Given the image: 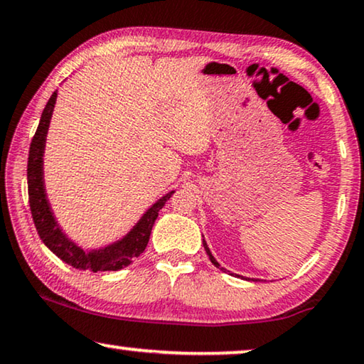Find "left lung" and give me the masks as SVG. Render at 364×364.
Masks as SVG:
<instances>
[{
  "label": "left lung",
  "instance_id": "obj_1",
  "mask_svg": "<svg viewBox=\"0 0 364 364\" xmlns=\"http://www.w3.org/2000/svg\"><path fill=\"white\" fill-rule=\"evenodd\" d=\"M203 245H204V249H206V254L209 255V260H211V262H213L214 265H216V267H218V269H221V270H226V269H223V267H221V265H219V262H218V260H216V259H214V255L211 254V250H209V247H208V244H206V240H204V239H203ZM237 277H239V275H237Z\"/></svg>",
  "mask_w": 364,
  "mask_h": 364
}]
</instances>
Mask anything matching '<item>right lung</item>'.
Wrapping results in <instances>:
<instances>
[{
    "instance_id": "obj_1",
    "label": "right lung",
    "mask_w": 364,
    "mask_h": 364,
    "mask_svg": "<svg viewBox=\"0 0 364 364\" xmlns=\"http://www.w3.org/2000/svg\"><path fill=\"white\" fill-rule=\"evenodd\" d=\"M58 99V90L50 95L46 104L43 115H41L38 130H36L33 141L29 146L28 158V193L29 206L33 221L39 237L53 252L65 264L73 265L79 270H92V272H107V270H120L129 267L133 259L138 257L145 250L148 239H150L151 228L155 224L158 213L165 206V203L171 198L175 191H170L165 196L158 199L148 211L143 214L140 221L133 226L132 231L124 235L117 242L105 245L102 249L84 250L77 244L73 242L55 221L53 209L49 206L48 194L44 189V171H43V156L46 146V136H48L50 117Z\"/></svg>"
}]
</instances>
